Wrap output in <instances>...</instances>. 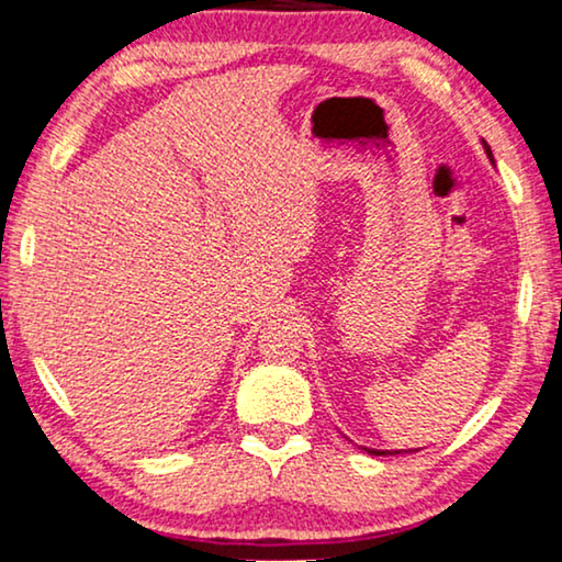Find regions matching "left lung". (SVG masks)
Segmentation results:
<instances>
[{"label": "left lung", "mask_w": 562, "mask_h": 562, "mask_svg": "<svg viewBox=\"0 0 562 562\" xmlns=\"http://www.w3.org/2000/svg\"><path fill=\"white\" fill-rule=\"evenodd\" d=\"M484 149H486V155L488 157H492V149H488V145H486V142H484ZM492 162H494V157H492ZM369 450V453L371 456H392L390 453V450H374V448H367ZM394 453H400V450H394ZM409 453H415V450H409Z\"/></svg>", "instance_id": "left-lung-1"}]
</instances>
